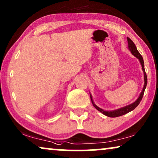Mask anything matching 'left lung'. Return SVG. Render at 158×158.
<instances>
[{
	"label": "left lung",
	"mask_w": 158,
	"mask_h": 158,
	"mask_svg": "<svg viewBox=\"0 0 158 158\" xmlns=\"http://www.w3.org/2000/svg\"><path fill=\"white\" fill-rule=\"evenodd\" d=\"M127 40H128V44H129V46H128V48H129V50H130V52H131L133 56H134L136 58H138L139 60V62H140L141 66H142L143 73H144V87H143L142 91L141 92V93L139 94V98L136 99V101H134L133 103L130 104V105H129V106L122 107V108L116 109V110H103V109L99 108L98 106H96V105L94 104L93 99H92V94H90V98H91L92 103V105H93V106L97 109V110L102 113V114H104L105 115H106V116H108V117H111V118L118 117V116H121V115L127 114V113L131 112V110H134V109H135L136 107L138 106V105L139 104L141 100H142V99L143 98V95H144V90H145V89H146L147 84H148V77H147L146 72H145V70H144V60H143L142 56H141L140 53L139 52V51L137 50V49H136L135 44L133 43V41H132L130 38H129V37H127Z\"/></svg>",
	"instance_id": "left-lung-1"
}]
</instances>
